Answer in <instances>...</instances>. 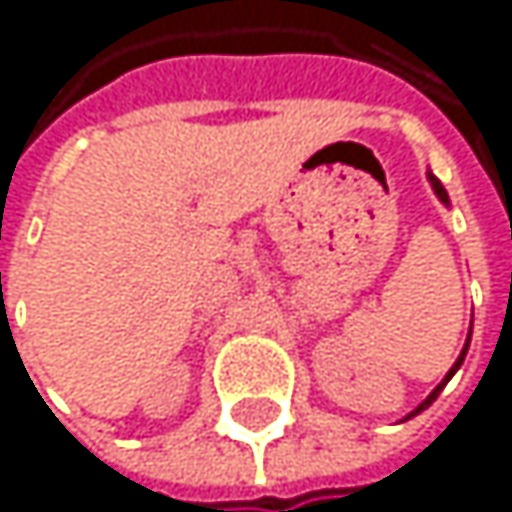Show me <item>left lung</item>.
I'll list each match as a JSON object with an SVG mask.
<instances>
[{"label": "left lung", "mask_w": 512, "mask_h": 512, "mask_svg": "<svg viewBox=\"0 0 512 512\" xmlns=\"http://www.w3.org/2000/svg\"><path fill=\"white\" fill-rule=\"evenodd\" d=\"M427 181H430V187H433L436 199H439V202H442V205L448 208V205H451V202H448V193H445V187L439 184V178H436V174H433V171H427ZM470 334H473V322H470V331H467V341H464V350H461V356L455 359V365H451V368H448V375H445V378H442V381H439V384L433 387V393H430V396H427V399H424V402H421V405H418L415 411H408V415H405V421H408V418H415V415H421V411H424V408H430V405L436 402V396L442 393V387H445V384L451 381V375H455V371H458V368L464 365V356H467V350H470Z\"/></svg>", "instance_id": "8db88e82"}]
</instances>
